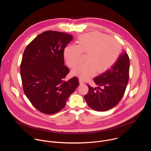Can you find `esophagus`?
I'll return each mask as SVG.
<instances>
[{"mask_svg": "<svg viewBox=\"0 0 151 151\" xmlns=\"http://www.w3.org/2000/svg\"><path fill=\"white\" fill-rule=\"evenodd\" d=\"M79 83H80L81 85H82V84H83V83H84V81H83V80H82L81 79H79Z\"/></svg>", "mask_w": 151, "mask_h": 151, "instance_id": "obj_1", "label": "esophagus"}]
</instances>
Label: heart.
<instances>
[{"instance_id": "obj_1", "label": "heart", "mask_w": 151, "mask_h": 151, "mask_svg": "<svg viewBox=\"0 0 151 151\" xmlns=\"http://www.w3.org/2000/svg\"><path fill=\"white\" fill-rule=\"evenodd\" d=\"M122 50L120 42L109 35L93 32L81 35L77 45H69L64 50L66 63L70 68L78 65L82 59V53L87 54L86 62L72 70V74L86 80L96 72L103 73L111 68L117 60Z\"/></svg>"}]
</instances>
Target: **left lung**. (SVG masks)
Returning <instances> with one entry per match:
<instances>
[{
  "instance_id": "8db88e82",
  "label": "left lung",
  "mask_w": 151,
  "mask_h": 151,
  "mask_svg": "<svg viewBox=\"0 0 151 151\" xmlns=\"http://www.w3.org/2000/svg\"><path fill=\"white\" fill-rule=\"evenodd\" d=\"M130 61L123 52L115 64L101 75L93 78L94 82L103 88H92L88 84V93L84 96L88 106L98 111H107L115 107L124 95L129 78Z\"/></svg>"
}]
</instances>
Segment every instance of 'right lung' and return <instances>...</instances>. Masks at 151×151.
Masks as SVG:
<instances>
[{
  "instance_id": "add662e5",
  "label": "right lung",
  "mask_w": 151,
  "mask_h": 151,
  "mask_svg": "<svg viewBox=\"0 0 151 151\" xmlns=\"http://www.w3.org/2000/svg\"><path fill=\"white\" fill-rule=\"evenodd\" d=\"M72 39L66 33L47 31L25 49L20 70L23 89L32 106L42 113L60 111L79 85L76 76L64 80L69 73L64 65V50Z\"/></svg>"
}]
</instances>
